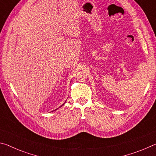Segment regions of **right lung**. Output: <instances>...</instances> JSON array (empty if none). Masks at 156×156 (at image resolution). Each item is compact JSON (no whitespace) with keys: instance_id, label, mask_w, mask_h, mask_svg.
Here are the masks:
<instances>
[{"instance_id":"add662e5","label":"right lung","mask_w":156,"mask_h":156,"mask_svg":"<svg viewBox=\"0 0 156 156\" xmlns=\"http://www.w3.org/2000/svg\"><path fill=\"white\" fill-rule=\"evenodd\" d=\"M64 104H65V103H64ZM64 104H63V105H64ZM62 105H61V106H60V107H62ZM56 109H55V110H56Z\"/></svg>"}]
</instances>
